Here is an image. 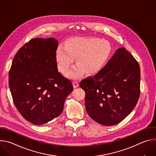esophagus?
I'll list each match as a JSON object with an SVG mask.
<instances>
[{"instance_id":"1","label":"esophagus","mask_w":156,"mask_h":156,"mask_svg":"<svg viewBox=\"0 0 156 156\" xmlns=\"http://www.w3.org/2000/svg\"><path fill=\"white\" fill-rule=\"evenodd\" d=\"M73 84L74 87H77L79 86V83L77 81H73Z\"/></svg>"}]
</instances>
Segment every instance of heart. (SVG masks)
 <instances>
[{"instance_id":"b5f03b06","label":"heart","mask_w":156,"mask_h":156,"mask_svg":"<svg viewBox=\"0 0 156 156\" xmlns=\"http://www.w3.org/2000/svg\"><path fill=\"white\" fill-rule=\"evenodd\" d=\"M111 52L110 44L98 37H75L69 39L65 47L60 46L55 53L58 69L65 73L74 62L76 65L66 74L70 78L76 79L96 73L106 62Z\"/></svg>"}]
</instances>
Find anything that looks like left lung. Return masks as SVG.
Masks as SVG:
<instances>
[{
  "instance_id": "8db88e82",
  "label": "left lung",
  "mask_w": 156,
  "mask_h": 156,
  "mask_svg": "<svg viewBox=\"0 0 156 156\" xmlns=\"http://www.w3.org/2000/svg\"><path fill=\"white\" fill-rule=\"evenodd\" d=\"M140 76L136 60L125 48L117 49L101 70L80 83L88 115L105 126L122 122L138 101Z\"/></svg>"
}]
</instances>
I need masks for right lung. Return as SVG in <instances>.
I'll use <instances>...</instances> for the list:
<instances>
[{
    "mask_svg": "<svg viewBox=\"0 0 156 156\" xmlns=\"http://www.w3.org/2000/svg\"><path fill=\"white\" fill-rule=\"evenodd\" d=\"M58 41L34 38L17 52L12 61L9 84L20 114L34 125L47 123L62 112L72 82L57 69Z\"/></svg>",
    "mask_w": 156,
    "mask_h": 156,
    "instance_id": "right-lung-1",
    "label": "right lung"
}]
</instances>
